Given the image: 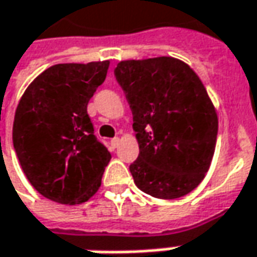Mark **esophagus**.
I'll return each instance as SVG.
<instances>
[{
    "label": "esophagus",
    "instance_id": "obj_1",
    "mask_svg": "<svg viewBox=\"0 0 257 257\" xmlns=\"http://www.w3.org/2000/svg\"><path fill=\"white\" fill-rule=\"evenodd\" d=\"M118 144H120V139H118V137H114V139L111 140V147H113V149H117Z\"/></svg>",
    "mask_w": 257,
    "mask_h": 257
}]
</instances>
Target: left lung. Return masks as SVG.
I'll return each instance as SVG.
<instances>
[{"mask_svg": "<svg viewBox=\"0 0 257 257\" xmlns=\"http://www.w3.org/2000/svg\"><path fill=\"white\" fill-rule=\"evenodd\" d=\"M114 75L140 149L130 165L136 185L160 199L189 194L211 167L218 136V114L204 83L171 56L121 60Z\"/></svg>", "mask_w": 257, "mask_h": 257, "instance_id": "obj_1", "label": "left lung"}]
</instances>
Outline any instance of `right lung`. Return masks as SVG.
Listing matches in <instances>:
<instances>
[{
    "instance_id": "right-lung-1",
    "label": "right lung",
    "mask_w": 257,
    "mask_h": 257,
    "mask_svg": "<svg viewBox=\"0 0 257 257\" xmlns=\"http://www.w3.org/2000/svg\"><path fill=\"white\" fill-rule=\"evenodd\" d=\"M108 65H53L34 79L15 110L12 143L22 171L41 195L58 204L89 201L111 158L87 114Z\"/></svg>"
}]
</instances>
